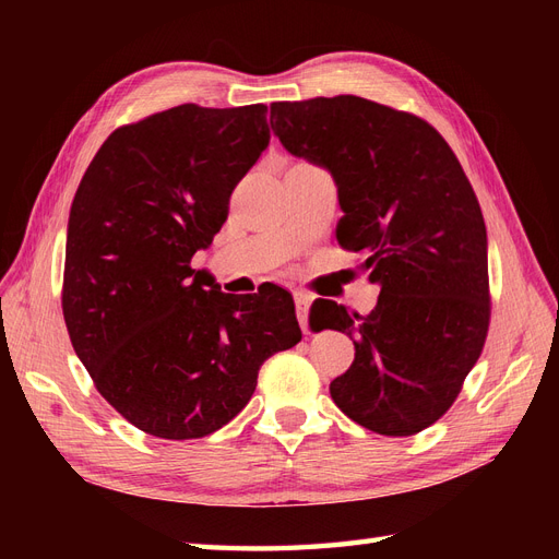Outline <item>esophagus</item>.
Instances as JSON below:
<instances>
[{
	"mask_svg": "<svg viewBox=\"0 0 559 559\" xmlns=\"http://www.w3.org/2000/svg\"><path fill=\"white\" fill-rule=\"evenodd\" d=\"M296 300V317H298V324L302 329V333H308V310H310V302H312V296L298 292L294 296Z\"/></svg>",
	"mask_w": 559,
	"mask_h": 559,
	"instance_id": "1",
	"label": "esophagus"
}]
</instances>
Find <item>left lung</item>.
<instances>
[{"mask_svg":"<svg viewBox=\"0 0 559 559\" xmlns=\"http://www.w3.org/2000/svg\"><path fill=\"white\" fill-rule=\"evenodd\" d=\"M270 126L292 156L331 173L337 242L368 253L361 265L380 286L368 317L324 298L312 306L319 331L354 343L331 399L382 436L431 427L476 366L489 324L487 230L460 160L427 121L357 95L273 103Z\"/></svg>","mask_w":559,"mask_h":559,"instance_id":"8db88e82","label":"left lung"}]
</instances>
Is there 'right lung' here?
<instances>
[{
	"label": "right lung",
	"instance_id": "add662e5",
	"mask_svg": "<svg viewBox=\"0 0 559 559\" xmlns=\"http://www.w3.org/2000/svg\"><path fill=\"white\" fill-rule=\"evenodd\" d=\"M267 142L265 105H179L114 130L76 189L64 324L97 392L151 436L222 429L263 361L302 337L289 292L235 298L189 265Z\"/></svg>",
	"mask_w": 559,
	"mask_h": 559
}]
</instances>
